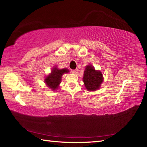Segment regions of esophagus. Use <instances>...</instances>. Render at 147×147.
Masks as SVG:
<instances>
[{
  "instance_id": "obj_1",
  "label": "esophagus",
  "mask_w": 147,
  "mask_h": 147,
  "mask_svg": "<svg viewBox=\"0 0 147 147\" xmlns=\"http://www.w3.org/2000/svg\"><path fill=\"white\" fill-rule=\"evenodd\" d=\"M77 72H78V70L77 69H74V70H71V73L73 74H76Z\"/></svg>"
}]
</instances>
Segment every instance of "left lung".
I'll list each match as a JSON object with an SVG mask.
<instances>
[{
	"label": "left lung",
	"instance_id": "left-lung-1",
	"mask_svg": "<svg viewBox=\"0 0 147 147\" xmlns=\"http://www.w3.org/2000/svg\"><path fill=\"white\" fill-rule=\"evenodd\" d=\"M83 81L88 91H96L103 82L102 74L100 71H96L91 65H88L84 71Z\"/></svg>",
	"mask_w": 147,
	"mask_h": 147
}]
</instances>
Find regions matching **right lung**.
<instances>
[{"label":"right lung","mask_w":147,"mask_h":147,"mask_svg":"<svg viewBox=\"0 0 147 147\" xmlns=\"http://www.w3.org/2000/svg\"><path fill=\"white\" fill-rule=\"evenodd\" d=\"M69 70L67 69H58L56 67L53 69L51 73L47 76L45 79V82L49 88L55 90L58 89L59 84L61 82V78L64 73H67Z\"/></svg>","instance_id":"1"}]
</instances>
